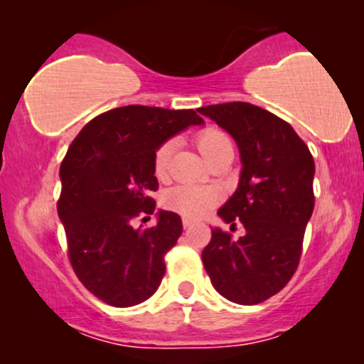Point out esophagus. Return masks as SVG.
<instances>
[{"label": "esophagus", "instance_id": "34e87169", "mask_svg": "<svg viewBox=\"0 0 364 364\" xmlns=\"http://www.w3.org/2000/svg\"><path fill=\"white\" fill-rule=\"evenodd\" d=\"M190 225H193V220L188 219V217H185V219H183V228L188 229V228H190Z\"/></svg>", "mask_w": 364, "mask_h": 364}]
</instances>
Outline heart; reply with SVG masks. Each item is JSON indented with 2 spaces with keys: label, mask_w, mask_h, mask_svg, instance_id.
I'll list each match as a JSON object with an SVG mask.
<instances>
[{
  "label": "heart",
  "mask_w": 364,
  "mask_h": 364,
  "mask_svg": "<svg viewBox=\"0 0 364 364\" xmlns=\"http://www.w3.org/2000/svg\"><path fill=\"white\" fill-rule=\"evenodd\" d=\"M193 141L196 149L200 150L208 162L214 161L220 154L231 152L232 141L229 135L220 128L205 127L195 133ZM171 156H173V141L166 140L156 149L152 157V169L156 178L164 179L168 176ZM219 195L214 188L208 186H195V185H178L171 188L164 193V207L169 210L178 212V214L190 217V219H198L203 217L215 205Z\"/></svg>",
  "instance_id": "heart-1"
}]
</instances>
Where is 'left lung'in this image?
Listing matches in <instances>:
<instances>
[{
  "mask_svg": "<svg viewBox=\"0 0 364 364\" xmlns=\"http://www.w3.org/2000/svg\"><path fill=\"white\" fill-rule=\"evenodd\" d=\"M232 135L241 169L236 193L219 214L245 236L212 229L202 252L212 286L237 304H258L291 281L303 253L306 224L315 207V161L287 121L250 102L198 107Z\"/></svg>",
  "mask_w": 364,
  "mask_h": 364,
  "instance_id": "8db88e82",
  "label": "left lung"
}]
</instances>
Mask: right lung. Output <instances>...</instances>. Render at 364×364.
<instances>
[{
    "label": "right lung",
    "mask_w": 364,
    "mask_h": 364,
    "mask_svg": "<svg viewBox=\"0 0 364 364\" xmlns=\"http://www.w3.org/2000/svg\"><path fill=\"white\" fill-rule=\"evenodd\" d=\"M202 123L193 109L124 106L95 116L70 145L60 168L58 215L75 274L101 301L128 308L157 291L166 253L183 232L181 217L161 210L149 228H135V219L156 208V149Z\"/></svg>",
    "instance_id": "obj_1"
}]
</instances>
